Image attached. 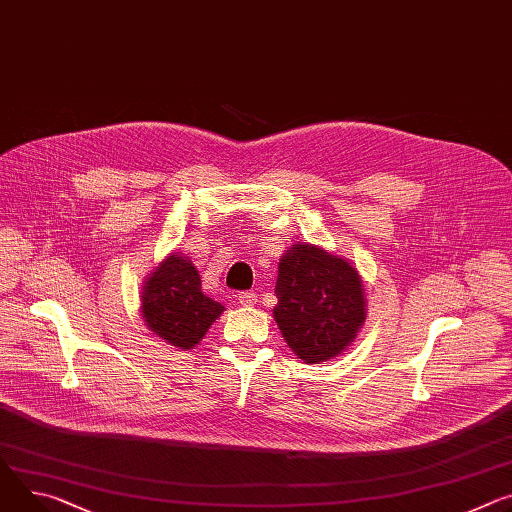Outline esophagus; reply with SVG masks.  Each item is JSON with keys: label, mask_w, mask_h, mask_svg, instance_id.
<instances>
[{"label": "esophagus", "mask_w": 512, "mask_h": 512, "mask_svg": "<svg viewBox=\"0 0 512 512\" xmlns=\"http://www.w3.org/2000/svg\"><path fill=\"white\" fill-rule=\"evenodd\" d=\"M237 298H239L241 306H253L257 302V294H253V292H241Z\"/></svg>", "instance_id": "34e87169"}]
</instances>
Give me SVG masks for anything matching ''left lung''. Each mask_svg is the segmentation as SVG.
<instances>
[{"label": "left lung", "instance_id": "left-lung-1", "mask_svg": "<svg viewBox=\"0 0 512 512\" xmlns=\"http://www.w3.org/2000/svg\"><path fill=\"white\" fill-rule=\"evenodd\" d=\"M273 318L288 347L306 363L339 357L365 322L357 269L314 245H292L277 265Z\"/></svg>", "mask_w": 512, "mask_h": 512}]
</instances>
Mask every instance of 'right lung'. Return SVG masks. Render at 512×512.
<instances>
[{
  "mask_svg": "<svg viewBox=\"0 0 512 512\" xmlns=\"http://www.w3.org/2000/svg\"><path fill=\"white\" fill-rule=\"evenodd\" d=\"M224 306L202 292L196 265L177 253L165 257L147 277L141 314L147 329L167 345L194 349Z\"/></svg>",
  "mask_w": 512,
  "mask_h": 512,
  "instance_id": "1",
  "label": "right lung"
}]
</instances>
